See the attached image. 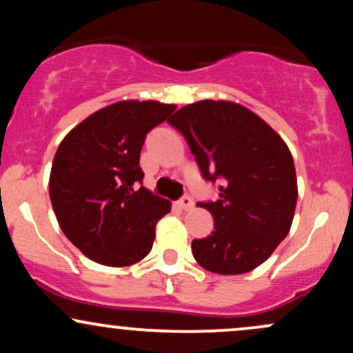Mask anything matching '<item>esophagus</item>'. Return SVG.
Returning a JSON list of instances; mask_svg holds the SVG:
<instances>
[{
	"label": "esophagus",
	"instance_id": "obj_1",
	"mask_svg": "<svg viewBox=\"0 0 353 353\" xmlns=\"http://www.w3.org/2000/svg\"><path fill=\"white\" fill-rule=\"evenodd\" d=\"M177 204H179V208H181L182 210H190V209L194 208V201L190 199L189 196L182 197V199H179V202H177Z\"/></svg>",
	"mask_w": 353,
	"mask_h": 353
}]
</instances>
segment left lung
I'll use <instances>...</instances> for the list:
<instances>
[{"label":"left lung","mask_w":353,"mask_h":353,"mask_svg":"<svg viewBox=\"0 0 353 353\" xmlns=\"http://www.w3.org/2000/svg\"><path fill=\"white\" fill-rule=\"evenodd\" d=\"M188 141L204 179H222L216 202H199L214 230L192 241L205 270L237 275L254 270L289 234L297 205L294 157L255 112L232 101L188 104L169 119Z\"/></svg>","instance_id":"1"}]
</instances>
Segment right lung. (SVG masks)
<instances>
[{"label": "right lung", "mask_w": 353, "mask_h": 353, "mask_svg": "<svg viewBox=\"0 0 353 353\" xmlns=\"http://www.w3.org/2000/svg\"><path fill=\"white\" fill-rule=\"evenodd\" d=\"M176 109L125 99L88 116L61 141L50 197L61 230L91 261L128 267L151 252L156 224L171 202L141 185L145 134Z\"/></svg>", "instance_id": "obj_1"}]
</instances>
